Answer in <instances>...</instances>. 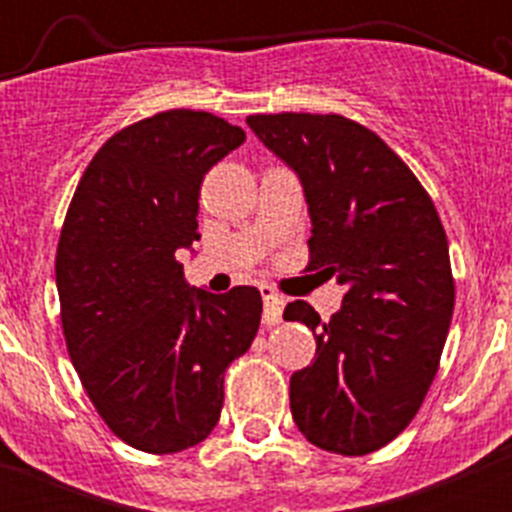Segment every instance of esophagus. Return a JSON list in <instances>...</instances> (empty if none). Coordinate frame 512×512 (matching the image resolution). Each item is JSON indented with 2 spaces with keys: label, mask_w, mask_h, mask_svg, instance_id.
Returning <instances> with one entry per match:
<instances>
[{
  "label": "esophagus",
  "mask_w": 512,
  "mask_h": 512,
  "mask_svg": "<svg viewBox=\"0 0 512 512\" xmlns=\"http://www.w3.org/2000/svg\"><path fill=\"white\" fill-rule=\"evenodd\" d=\"M262 302H265V314H262V322L267 327H275L282 322V309H285V299L275 292L272 287H262Z\"/></svg>",
  "instance_id": "esophagus-1"
}]
</instances>
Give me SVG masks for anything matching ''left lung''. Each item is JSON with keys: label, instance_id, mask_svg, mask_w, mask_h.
<instances>
[{"label": "left lung", "instance_id": "left-lung-1", "mask_svg": "<svg viewBox=\"0 0 512 512\" xmlns=\"http://www.w3.org/2000/svg\"><path fill=\"white\" fill-rule=\"evenodd\" d=\"M247 126L302 183L307 270L347 287L329 322L287 304L317 339L289 379L292 418L314 446L366 456L409 426L438 371L456 297L446 230L409 165L356 121L257 113Z\"/></svg>", "mask_w": 512, "mask_h": 512}]
</instances>
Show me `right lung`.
Masks as SVG:
<instances>
[{
	"label": "right lung",
	"mask_w": 512,
	"mask_h": 512,
	"mask_svg": "<svg viewBox=\"0 0 512 512\" xmlns=\"http://www.w3.org/2000/svg\"><path fill=\"white\" fill-rule=\"evenodd\" d=\"M242 141L240 126L205 111L143 118L98 148L61 227L66 349L98 416L138 451L178 453L210 436L225 369L260 327L255 287L195 289L178 262L200 240L205 173Z\"/></svg>",
	"instance_id": "obj_1"
}]
</instances>
